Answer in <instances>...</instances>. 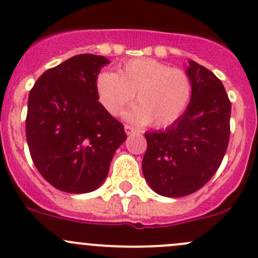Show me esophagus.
I'll list each match as a JSON object with an SVG mask.
<instances>
[{
    "label": "esophagus",
    "mask_w": 258,
    "mask_h": 258,
    "mask_svg": "<svg viewBox=\"0 0 258 258\" xmlns=\"http://www.w3.org/2000/svg\"><path fill=\"white\" fill-rule=\"evenodd\" d=\"M135 131H136V130H135L132 126H128V124L124 126V132H126V135H132Z\"/></svg>",
    "instance_id": "34e87169"
}]
</instances>
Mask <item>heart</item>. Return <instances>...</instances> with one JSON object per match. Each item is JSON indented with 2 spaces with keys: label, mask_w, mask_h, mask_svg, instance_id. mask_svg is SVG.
Listing matches in <instances>:
<instances>
[{
  "label": "heart",
  "mask_w": 258,
  "mask_h": 258,
  "mask_svg": "<svg viewBox=\"0 0 258 258\" xmlns=\"http://www.w3.org/2000/svg\"><path fill=\"white\" fill-rule=\"evenodd\" d=\"M101 105L117 116L132 102L136 93L139 105L124 113L134 123L168 127L183 114L191 100V81L179 69H171L153 58H137L112 71L101 72L96 80Z\"/></svg>",
  "instance_id": "heart-1"
}]
</instances>
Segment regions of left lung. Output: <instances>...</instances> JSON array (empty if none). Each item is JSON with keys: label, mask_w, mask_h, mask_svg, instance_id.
Here are the masks:
<instances>
[{"label": "left lung", "mask_w": 258, "mask_h": 258, "mask_svg": "<svg viewBox=\"0 0 258 258\" xmlns=\"http://www.w3.org/2000/svg\"><path fill=\"white\" fill-rule=\"evenodd\" d=\"M191 100L166 130L146 132L142 172L148 186L165 197L201 188L216 173L230 139L231 102L222 82L206 67L188 61Z\"/></svg>", "instance_id": "1"}]
</instances>
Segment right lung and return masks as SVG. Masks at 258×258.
I'll return each instance as SVG.
<instances>
[{"mask_svg": "<svg viewBox=\"0 0 258 258\" xmlns=\"http://www.w3.org/2000/svg\"><path fill=\"white\" fill-rule=\"evenodd\" d=\"M108 63L103 56L77 54L47 70L30 91L26 137L31 157L59 191L97 189L126 140L123 124L97 101L96 80Z\"/></svg>", "mask_w": 258, "mask_h": 258, "instance_id": "1", "label": "right lung"}]
</instances>
